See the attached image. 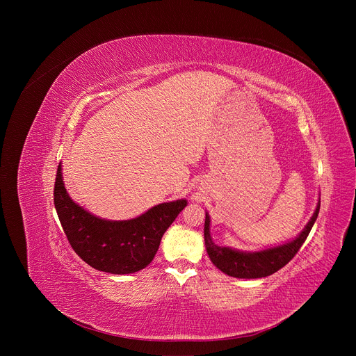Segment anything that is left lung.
<instances>
[{
	"mask_svg": "<svg viewBox=\"0 0 356 356\" xmlns=\"http://www.w3.org/2000/svg\"><path fill=\"white\" fill-rule=\"evenodd\" d=\"M320 211V204L314 216L302 229V232L289 243L265 249L261 252H239L227 246H218L210 235V217L206 214L204 241L206 249L211 262L225 275L238 279H258L266 277L286 266L300 250L304 241L307 239Z\"/></svg>",
	"mask_w": 356,
	"mask_h": 356,
	"instance_id": "left-lung-1",
	"label": "left lung"
}]
</instances>
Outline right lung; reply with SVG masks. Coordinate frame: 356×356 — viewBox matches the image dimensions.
I'll return each mask as SVG.
<instances>
[{
	"label": "right lung",
	"mask_w": 356,
	"mask_h": 356,
	"mask_svg": "<svg viewBox=\"0 0 356 356\" xmlns=\"http://www.w3.org/2000/svg\"><path fill=\"white\" fill-rule=\"evenodd\" d=\"M54 197L59 221L73 250L91 268L114 275L135 273L154 261L163 234L187 206L186 200H176L155 206L134 220H101L69 197L60 165Z\"/></svg>",
	"instance_id": "1"
}]
</instances>
